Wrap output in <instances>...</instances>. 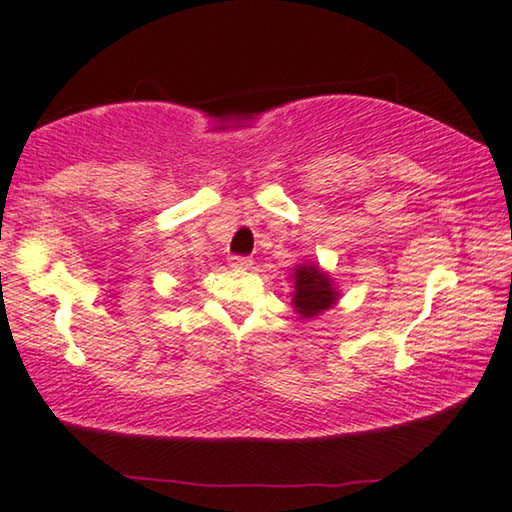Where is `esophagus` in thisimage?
Returning a JSON list of instances; mask_svg holds the SVG:
<instances>
[{"mask_svg":"<svg viewBox=\"0 0 512 512\" xmlns=\"http://www.w3.org/2000/svg\"><path fill=\"white\" fill-rule=\"evenodd\" d=\"M229 264L234 269H250L252 267V260H250V257H243V255H231L229 257Z\"/></svg>","mask_w":512,"mask_h":512,"instance_id":"obj_1","label":"esophagus"}]
</instances>
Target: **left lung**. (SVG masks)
Masks as SVG:
<instances>
[{"label":"left lung","instance_id":"left-lung-1","mask_svg":"<svg viewBox=\"0 0 512 512\" xmlns=\"http://www.w3.org/2000/svg\"><path fill=\"white\" fill-rule=\"evenodd\" d=\"M337 292L332 288L330 276L323 274L316 264L311 267H297L295 271V292H292V304L302 318H311L330 309L335 304Z\"/></svg>","mask_w":512,"mask_h":512}]
</instances>
